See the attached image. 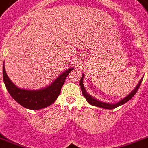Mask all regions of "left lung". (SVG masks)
Here are the masks:
<instances>
[{"label": "left lung", "mask_w": 148, "mask_h": 148, "mask_svg": "<svg viewBox=\"0 0 148 148\" xmlns=\"http://www.w3.org/2000/svg\"><path fill=\"white\" fill-rule=\"evenodd\" d=\"M84 74H83L82 75V77H81V80L80 81V88H81V90H82V93H83V95H84V97L86 98V101H88L89 104L90 105H93V106H96V107H99V108H105V109H114L115 108H117V107L120 106V105H123L125 103H126L127 101H129L133 97L135 94L137 92V91L138 90V88H139L140 85H141V82H142V80H143V78H141V80L139 81V83L138 84V85L136 86V87L133 89V91L131 93H130L127 96L123 99L122 100H120V101H118L117 103L116 104H110V103H105V102H103V101H99L97 99H95V98H93L92 96H91L90 95H89L86 91V89L84 88V83H83V79H84Z\"/></svg>", "instance_id": "8db88e82"}]
</instances>
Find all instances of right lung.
<instances>
[{
    "label": "right lung",
    "mask_w": 148,
    "mask_h": 148,
    "mask_svg": "<svg viewBox=\"0 0 148 148\" xmlns=\"http://www.w3.org/2000/svg\"><path fill=\"white\" fill-rule=\"evenodd\" d=\"M73 69L74 68H68L47 87L37 90H28L17 87L7 76L4 63L3 64V79L10 95L19 105L31 110H39L49 106L56 100L65 79Z\"/></svg>",
    "instance_id": "obj_1"
}]
</instances>
